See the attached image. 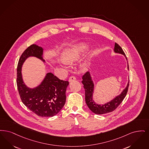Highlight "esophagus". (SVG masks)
I'll list each match as a JSON object with an SVG mask.
<instances>
[{
    "mask_svg": "<svg viewBox=\"0 0 149 149\" xmlns=\"http://www.w3.org/2000/svg\"><path fill=\"white\" fill-rule=\"evenodd\" d=\"M74 80H76V77H74V76H71L70 78H69V82H71L72 81H74Z\"/></svg>",
    "mask_w": 149,
    "mask_h": 149,
    "instance_id": "34e87169",
    "label": "esophagus"
}]
</instances>
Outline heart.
I'll list each match as a JSON object with an SVG mask.
<instances>
[{
    "instance_id": "obj_1",
    "label": "heart",
    "mask_w": 149,
    "mask_h": 149,
    "mask_svg": "<svg viewBox=\"0 0 149 149\" xmlns=\"http://www.w3.org/2000/svg\"><path fill=\"white\" fill-rule=\"evenodd\" d=\"M86 48V45L84 43H78L66 48L63 53V60L61 61V65L65 67L67 63H72L78 60Z\"/></svg>"
}]
</instances>
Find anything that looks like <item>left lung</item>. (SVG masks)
Masks as SVG:
<instances>
[{
  "label": "left lung",
  "mask_w": 149,
  "mask_h": 149,
  "mask_svg": "<svg viewBox=\"0 0 149 149\" xmlns=\"http://www.w3.org/2000/svg\"><path fill=\"white\" fill-rule=\"evenodd\" d=\"M114 52L117 53H120L123 54L127 59V57L123 52L122 48L115 43ZM127 68L129 70V64H127ZM82 83L84 85V90H85V101L88 108L91 111L97 115H101L106 113L111 112L115 110L117 107L123 102L124 98L126 96L127 92L128 91V88L129 86V81L127 84L126 87L123 90L121 93L113 98L109 102H107L104 104H98L95 102L93 100V93L94 91V84L92 80L90 73L89 72H86L82 77Z\"/></svg>",
  "instance_id": "obj_1"
}]
</instances>
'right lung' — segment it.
Segmentation results:
<instances>
[{
  "label": "right lung",
  "mask_w": 149,
  "mask_h": 149,
  "mask_svg": "<svg viewBox=\"0 0 149 149\" xmlns=\"http://www.w3.org/2000/svg\"><path fill=\"white\" fill-rule=\"evenodd\" d=\"M43 51L42 47L32 45L22 53L17 66V84L21 100L27 108L39 116L52 117L65 105L68 81L61 80L49 72L38 86L31 88L24 84L22 75V65L26 58L36 57L45 62L42 57Z\"/></svg>",
  "instance_id": "obj_1"
}]
</instances>
